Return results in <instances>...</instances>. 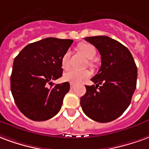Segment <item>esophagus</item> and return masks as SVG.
Here are the masks:
<instances>
[{"mask_svg": "<svg viewBox=\"0 0 149 149\" xmlns=\"http://www.w3.org/2000/svg\"><path fill=\"white\" fill-rule=\"evenodd\" d=\"M70 89H73V88L74 87V86H75V85H74V83H70Z\"/></svg>", "mask_w": 149, "mask_h": 149, "instance_id": "34e87169", "label": "esophagus"}]
</instances>
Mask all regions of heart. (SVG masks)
<instances>
[{
    "instance_id": "1",
    "label": "heart",
    "mask_w": 149,
    "mask_h": 149,
    "mask_svg": "<svg viewBox=\"0 0 149 149\" xmlns=\"http://www.w3.org/2000/svg\"><path fill=\"white\" fill-rule=\"evenodd\" d=\"M79 49L83 55L89 59H92L94 58L96 55V49L91 43H81L79 46ZM70 51H67L63 54L61 58V67L63 70H67L70 67L69 59H70ZM91 76V71L88 70H68L67 72L63 74V80L66 82L77 84L82 82L83 80L87 79Z\"/></svg>"
}]
</instances>
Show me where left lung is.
Instances as JSON below:
<instances>
[{"mask_svg":"<svg viewBox=\"0 0 149 149\" xmlns=\"http://www.w3.org/2000/svg\"><path fill=\"white\" fill-rule=\"evenodd\" d=\"M85 40L98 50L102 65L91 79L96 85L86 86L80 105L88 118L101 123L109 122L130 106L136 86L137 68L129 49L117 40L106 36Z\"/></svg>","mask_w":149,"mask_h":149,"instance_id":"1","label":"left lung"}]
</instances>
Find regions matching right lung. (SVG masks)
<instances>
[{
  "label": "right lung",
  "instance_id": "obj_1",
  "mask_svg": "<svg viewBox=\"0 0 149 149\" xmlns=\"http://www.w3.org/2000/svg\"><path fill=\"white\" fill-rule=\"evenodd\" d=\"M72 43V40L43 39L29 43L14 59L11 91L19 111L29 119L48 120L61 109L70 83L54 85L52 81L63 75L61 58Z\"/></svg>",
  "mask_w": 149,
  "mask_h": 149
}]
</instances>
